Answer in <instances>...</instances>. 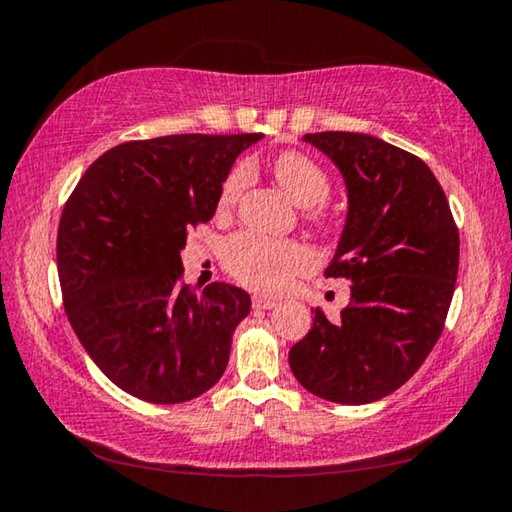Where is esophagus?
I'll return each mask as SVG.
<instances>
[{
  "label": "esophagus",
  "instance_id": "1",
  "mask_svg": "<svg viewBox=\"0 0 512 512\" xmlns=\"http://www.w3.org/2000/svg\"><path fill=\"white\" fill-rule=\"evenodd\" d=\"M277 302L273 298H266V296H255L253 298V307L255 309H273Z\"/></svg>",
  "mask_w": 512,
  "mask_h": 512
}]
</instances>
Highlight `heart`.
I'll return each mask as SVG.
<instances>
[{
	"instance_id": "heart-1",
	"label": "heart",
	"mask_w": 512,
	"mask_h": 512,
	"mask_svg": "<svg viewBox=\"0 0 512 512\" xmlns=\"http://www.w3.org/2000/svg\"><path fill=\"white\" fill-rule=\"evenodd\" d=\"M277 183L300 207H314L311 216L320 221V205L329 196V178L318 164L298 151L277 155L273 162ZM248 180V169L237 167L225 178L219 196V210H230L237 203ZM307 250L296 241L271 239L255 232H241L228 239L223 250L225 268L244 282L246 287L259 291H280L287 287L289 277L307 264Z\"/></svg>"
}]
</instances>
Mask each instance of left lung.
Here are the masks:
<instances>
[{
  "mask_svg": "<svg viewBox=\"0 0 512 512\" xmlns=\"http://www.w3.org/2000/svg\"><path fill=\"white\" fill-rule=\"evenodd\" d=\"M341 171L348 216L327 277H348L339 323L316 309L289 366L309 393L370 404L418 370L443 332L458 275V230L431 169L366 133H307Z\"/></svg>",
  "mask_w": 512,
  "mask_h": 512,
  "instance_id": "8db88e82",
  "label": "left lung"
}]
</instances>
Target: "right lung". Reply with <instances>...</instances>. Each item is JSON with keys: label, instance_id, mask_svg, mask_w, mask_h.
<instances>
[{"label": "right lung", "instance_id": "add662e5", "mask_svg": "<svg viewBox=\"0 0 512 512\" xmlns=\"http://www.w3.org/2000/svg\"><path fill=\"white\" fill-rule=\"evenodd\" d=\"M167 135L94 160L58 225L65 311L85 352L121 391L153 404L203 395L225 372L250 296L180 280L187 232L207 223L237 155L262 140Z\"/></svg>", "mask_w": 512, "mask_h": 512}]
</instances>
